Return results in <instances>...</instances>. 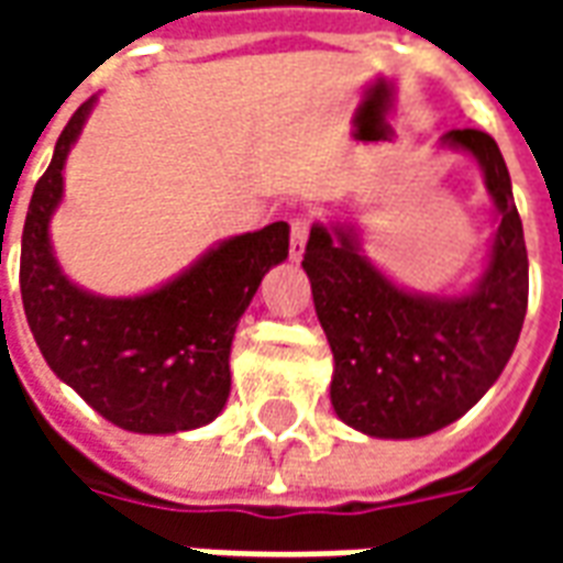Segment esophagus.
<instances>
[{
	"instance_id": "1",
	"label": "esophagus",
	"mask_w": 563,
	"mask_h": 563,
	"mask_svg": "<svg viewBox=\"0 0 563 563\" xmlns=\"http://www.w3.org/2000/svg\"><path fill=\"white\" fill-rule=\"evenodd\" d=\"M307 238H310V222H307V220H295L292 222V232H289V258H292V262H298V258L305 256Z\"/></svg>"
}]
</instances>
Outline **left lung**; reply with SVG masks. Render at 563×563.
<instances>
[{
  "label": "left lung",
  "mask_w": 563,
  "mask_h": 563,
  "mask_svg": "<svg viewBox=\"0 0 563 563\" xmlns=\"http://www.w3.org/2000/svg\"><path fill=\"white\" fill-rule=\"evenodd\" d=\"M440 144L479 162L497 210L488 262L467 292L404 289L346 222H317L301 262L334 355L331 407L367 437L413 440L461 419L507 367L528 310L525 232L495 139L452 129Z\"/></svg>",
  "instance_id": "8db88e82"
}]
</instances>
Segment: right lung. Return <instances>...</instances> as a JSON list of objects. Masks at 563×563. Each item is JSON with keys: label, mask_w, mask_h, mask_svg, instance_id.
<instances>
[{"label": "right lung", "mask_w": 563, "mask_h": 563, "mask_svg": "<svg viewBox=\"0 0 563 563\" xmlns=\"http://www.w3.org/2000/svg\"><path fill=\"white\" fill-rule=\"evenodd\" d=\"M92 104L96 96L68 120L26 210L20 241L26 322L51 371L108 422L135 434L192 431L229 401L234 329L262 277L289 256V225L234 234L135 298L80 289L56 262L51 217L63 201L68 150Z\"/></svg>", "instance_id": "add662e5"}]
</instances>
